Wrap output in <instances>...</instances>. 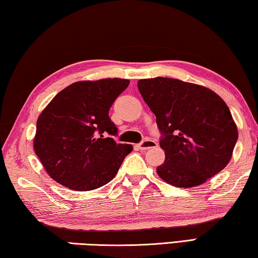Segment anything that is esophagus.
Listing matches in <instances>:
<instances>
[{
    "instance_id": "34e87169",
    "label": "esophagus",
    "mask_w": 258,
    "mask_h": 258,
    "mask_svg": "<svg viewBox=\"0 0 258 258\" xmlns=\"http://www.w3.org/2000/svg\"><path fill=\"white\" fill-rule=\"evenodd\" d=\"M154 147H157V143L152 141V139H145V141H143L141 144H138V148L142 151H146Z\"/></svg>"
}]
</instances>
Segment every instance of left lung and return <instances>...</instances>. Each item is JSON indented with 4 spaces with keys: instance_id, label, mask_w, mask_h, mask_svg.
Instances as JSON below:
<instances>
[{
    "instance_id": "obj_1",
    "label": "left lung",
    "mask_w": 258,
    "mask_h": 258,
    "mask_svg": "<svg viewBox=\"0 0 258 258\" xmlns=\"http://www.w3.org/2000/svg\"><path fill=\"white\" fill-rule=\"evenodd\" d=\"M156 116L164 163L157 174L175 187L204 183L223 170L238 139L237 125L218 94L200 85L156 77L138 81Z\"/></svg>"
}]
</instances>
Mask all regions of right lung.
I'll return each instance as SVG.
<instances>
[{"instance_id": "1", "label": "right lung", "mask_w": 258, "mask_h": 258, "mask_svg": "<svg viewBox=\"0 0 258 258\" xmlns=\"http://www.w3.org/2000/svg\"><path fill=\"white\" fill-rule=\"evenodd\" d=\"M128 79L78 81L61 90L40 113L34 150L49 177L72 190L97 189L115 177L133 151L117 144L108 111Z\"/></svg>"}]
</instances>
